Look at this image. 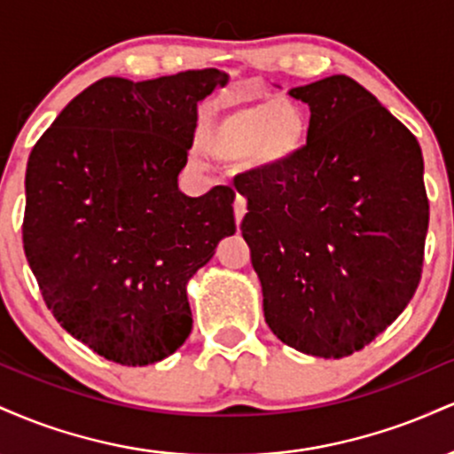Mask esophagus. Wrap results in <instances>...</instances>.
<instances>
[{
    "instance_id": "esophagus-1",
    "label": "esophagus",
    "mask_w": 454,
    "mask_h": 454,
    "mask_svg": "<svg viewBox=\"0 0 454 454\" xmlns=\"http://www.w3.org/2000/svg\"><path fill=\"white\" fill-rule=\"evenodd\" d=\"M245 213H247V202H245L243 196L237 194V198H234V220H237V226L241 223Z\"/></svg>"
}]
</instances>
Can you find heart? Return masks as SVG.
<instances>
[{
    "mask_svg": "<svg viewBox=\"0 0 454 454\" xmlns=\"http://www.w3.org/2000/svg\"><path fill=\"white\" fill-rule=\"evenodd\" d=\"M309 138V117L290 98L232 104L213 117L202 132V145L213 158L262 168H284L303 153Z\"/></svg>",
    "mask_w": 454,
    "mask_h": 454,
    "instance_id": "obj_1",
    "label": "heart"
}]
</instances>
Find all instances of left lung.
Here are the masks:
<instances>
[{
    "mask_svg": "<svg viewBox=\"0 0 454 454\" xmlns=\"http://www.w3.org/2000/svg\"><path fill=\"white\" fill-rule=\"evenodd\" d=\"M309 106L303 153L239 175L241 232L264 320L322 358L363 350L397 320L423 273L429 200L414 134L346 74L288 91Z\"/></svg>",
    "mask_w": 454,
    "mask_h": 454,
    "instance_id": "1",
    "label": "left lung"
}]
</instances>
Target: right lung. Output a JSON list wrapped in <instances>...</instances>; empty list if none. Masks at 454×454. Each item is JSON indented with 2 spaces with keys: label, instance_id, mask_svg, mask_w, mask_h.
Segmentation results:
<instances>
[{
  "label": "right lung",
  "instance_id": "add662e5",
  "mask_svg": "<svg viewBox=\"0 0 454 454\" xmlns=\"http://www.w3.org/2000/svg\"><path fill=\"white\" fill-rule=\"evenodd\" d=\"M228 74L106 76L34 145L25 173V256L61 326L108 361L137 367L184 346L187 281L237 231L234 190L190 198L176 176L196 106Z\"/></svg>",
  "mask_w": 454,
  "mask_h": 454
}]
</instances>
